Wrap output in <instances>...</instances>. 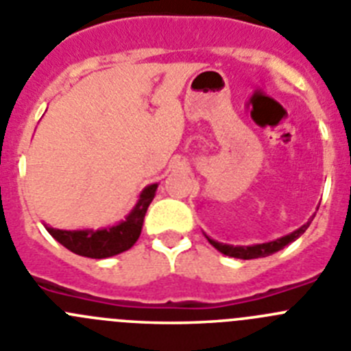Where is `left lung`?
<instances>
[{"label": "left lung", "mask_w": 351, "mask_h": 351, "mask_svg": "<svg viewBox=\"0 0 351 351\" xmlns=\"http://www.w3.org/2000/svg\"><path fill=\"white\" fill-rule=\"evenodd\" d=\"M310 223H312V220L306 221V223L303 225V227H300L298 230H294L293 234L286 235V237H280L277 239V241H271V242H267V244H256V245H237V247H234V245H227V244H220V242L213 241V239L208 237L209 244L215 247V250H218L220 253L227 254V256H232V258H241V260H253V258H265V256H270V254L277 253V251L284 250L287 244H291L293 241H296L300 235L304 234V230L310 227Z\"/></svg>", "instance_id": "1"}]
</instances>
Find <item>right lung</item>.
Returning <instances> with one entry per match:
<instances>
[{"mask_svg": "<svg viewBox=\"0 0 351 351\" xmlns=\"http://www.w3.org/2000/svg\"><path fill=\"white\" fill-rule=\"evenodd\" d=\"M157 185H149L142 192L138 199V204L130 213L123 223L116 227L104 228V230H55L48 228L50 235L57 239L64 247H67L72 253L86 258H109L114 254H119L128 251L131 245L138 241L142 234L143 218L149 204L152 202L154 194H156Z\"/></svg>", "mask_w": 351, "mask_h": 351, "instance_id": "add662e5", "label": "right lung"}]
</instances>
